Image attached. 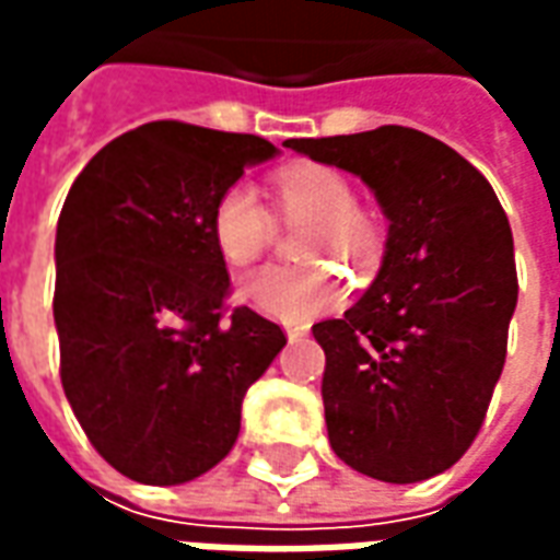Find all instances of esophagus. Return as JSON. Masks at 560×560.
Listing matches in <instances>:
<instances>
[{
    "instance_id": "obj_1",
    "label": "esophagus",
    "mask_w": 560,
    "mask_h": 560,
    "mask_svg": "<svg viewBox=\"0 0 560 560\" xmlns=\"http://www.w3.org/2000/svg\"><path fill=\"white\" fill-rule=\"evenodd\" d=\"M284 336H288V341H303L308 332H305V327H284Z\"/></svg>"
}]
</instances>
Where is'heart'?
<instances>
[{
	"label": "heart",
	"mask_w": 560,
	"mask_h": 560,
	"mask_svg": "<svg viewBox=\"0 0 560 560\" xmlns=\"http://www.w3.org/2000/svg\"><path fill=\"white\" fill-rule=\"evenodd\" d=\"M276 200L288 224H312L305 260H348L365 276L381 257L375 224L353 207L351 183L324 164H296L279 173ZM272 219L252 185H231L212 209V240L231 267H248L272 243ZM345 284L329 264L264 267L236 284L240 303L281 324H308L339 303Z\"/></svg>",
	"instance_id": "obj_1"
}]
</instances>
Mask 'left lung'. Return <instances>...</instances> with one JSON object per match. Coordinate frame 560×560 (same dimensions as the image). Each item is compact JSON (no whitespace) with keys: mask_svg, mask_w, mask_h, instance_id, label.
I'll return each mask as SVG.
<instances>
[{"mask_svg":"<svg viewBox=\"0 0 560 560\" xmlns=\"http://www.w3.org/2000/svg\"><path fill=\"white\" fill-rule=\"evenodd\" d=\"M284 147L360 176L389 221L369 291L312 327L327 353L329 444L375 480L444 474L480 432L504 369L518 296L504 207L470 161L417 128Z\"/></svg>","mask_w":560,"mask_h":560,"instance_id":"left-lung-1","label":"left lung"}]
</instances>
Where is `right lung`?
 <instances>
[{
    "instance_id": "obj_1",
    "label": "right lung",
    "mask_w": 560,
    "mask_h": 560,
    "mask_svg": "<svg viewBox=\"0 0 560 560\" xmlns=\"http://www.w3.org/2000/svg\"><path fill=\"white\" fill-rule=\"evenodd\" d=\"M279 149L255 135L149 122L92 155L56 224L62 387L128 480L179 486L240 434L248 387L288 345L248 305L224 317L212 209Z\"/></svg>"
}]
</instances>
